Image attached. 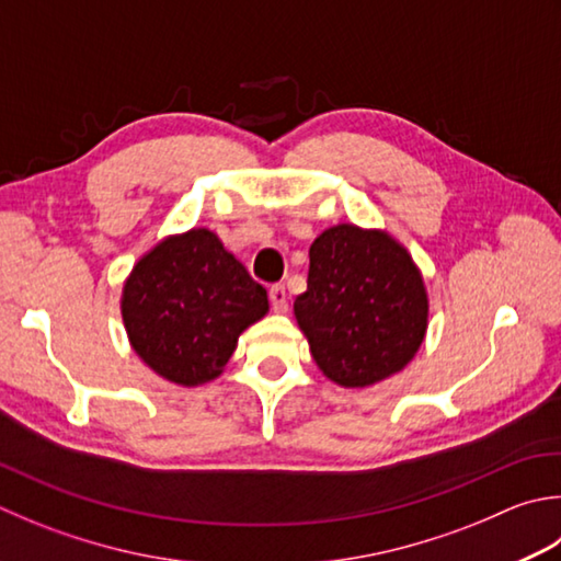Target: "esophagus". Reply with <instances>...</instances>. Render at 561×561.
Returning a JSON list of instances; mask_svg holds the SVG:
<instances>
[{"instance_id":"1","label":"esophagus","mask_w":561,"mask_h":561,"mask_svg":"<svg viewBox=\"0 0 561 561\" xmlns=\"http://www.w3.org/2000/svg\"><path fill=\"white\" fill-rule=\"evenodd\" d=\"M270 304H272V309L277 311V313H287L289 296H287V289H284L282 284H274V287L270 289Z\"/></svg>"}]
</instances>
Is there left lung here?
I'll list each match as a JSON object with an SVG mask.
<instances>
[{
	"mask_svg": "<svg viewBox=\"0 0 561 561\" xmlns=\"http://www.w3.org/2000/svg\"><path fill=\"white\" fill-rule=\"evenodd\" d=\"M294 316L318 369L345 389L401 371L427 331V291L411 252L379 228L337 224L309 250Z\"/></svg>",
	"mask_w": 561,
	"mask_h": 561,
	"instance_id": "8db88e82",
	"label": "left lung"
}]
</instances>
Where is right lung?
I'll return each instance as SVG.
<instances>
[{"mask_svg": "<svg viewBox=\"0 0 561 561\" xmlns=\"http://www.w3.org/2000/svg\"><path fill=\"white\" fill-rule=\"evenodd\" d=\"M267 311V289L208 228L162 238L136 262L121 291L134 353L180 387L221 375L240 333Z\"/></svg>", "mask_w": 561, "mask_h": 561, "instance_id": "right-lung-1", "label": "right lung"}]
</instances>
